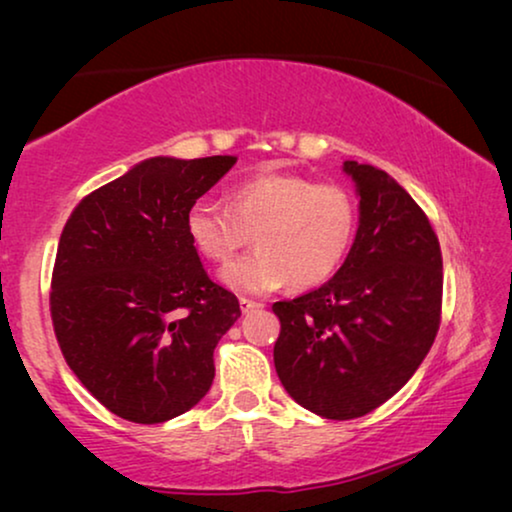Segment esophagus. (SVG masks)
<instances>
[{
  "mask_svg": "<svg viewBox=\"0 0 512 512\" xmlns=\"http://www.w3.org/2000/svg\"><path fill=\"white\" fill-rule=\"evenodd\" d=\"M240 307H242L244 314H249V312L261 310L263 303H258V300H251V298H240Z\"/></svg>",
  "mask_w": 512,
  "mask_h": 512,
  "instance_id": "34e87169",
  "label": "esophagus"
}]
</instances>
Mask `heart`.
I'll return each instance as SVG.
<instances>
[{
  "label": "heart",
  "instance_id": "b5f03b06",
  "mask_svg": "<svg viewBox=\"0 0 512 512\" xmlns=\"http://www.w3.org/2000/svg\"><path fill=\"white\" fill-rule=\"evenodd\" d=\"M359 228L354 195L289 172H261L230 188V205L195 200L186 233L207 261L226 265L251 242L258 251L223 270L240 293H268L291 279L314 289L342 268Z\"/></svg>",
  "mask_w": 512,
  "mask_h": 512
}]
</instances>
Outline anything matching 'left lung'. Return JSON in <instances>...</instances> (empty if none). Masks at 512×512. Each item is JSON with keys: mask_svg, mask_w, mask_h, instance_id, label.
<instances>
[{"mask_svg": "<svg viewBox=\"0 0 512 512\" xmlns=\"http://www.w3.org/2000/svg\"><path fill=\"white\" fill-rule=\"evenodd\" d=\"M359 228L333 279L279 300L275 368L298 405L326 419L363 417L415 375L436 340L443 256L410 193L373 165L345 160Z\"/></svg>", "mask_w": 512, "mask_h": 512, "instance_id": "8db88e82", "label": "left lung"}]
</instances>
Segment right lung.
Returning a JSON list of instances; mask_svg holds the SVG:
<instances>
[{
	"mask_svg": "<svg viewBox=\"0 0 512 512\" xmlns=\"http://www.w3.org/2000/svg\"><path fill=\"white\" fill-rule=\"evenodd\" d=\"M235 156L142 160L86 195L55 256L51 317L67 366L114 415L160 424L214 380V347L240 319L186 233V212Z\"/></svg>",
	"mask_w": 512,
	"mask_h": 512,
	"instance_id": "add662e5",
	"label": "right lung"
}]
</instances>
